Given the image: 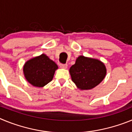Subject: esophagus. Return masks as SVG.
<instances>
[{"label": "esophagus", "instance_id": "obj_1", "mask_svg": "<svg viewBox=\"0 0 132 132\" xmlns=\"http://www.w3.org/2000/svg\"><path fill=\"white\" fill-rule=\"evenodd\" d=\"M61 68L62 69H67V64H59Z\"/></svg>", "mask_w": 132, "mask_h": 132}]
</instances>
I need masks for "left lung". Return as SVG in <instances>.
<instances>
[{"label":"left lung","instance_id":"1","mask_svg":"<svg viewBox=\"0 0 132 132\" xmlns=\"http://www.w3.org/2000/svg\"><path fill=\"white\" fill-rule=\"evenodd\" d=\"M69 73L77 88L90 90L102 82L106 74V69L98 59L80 55L71 67Z\"/></svg>","mask_w":132,"mask_h":132}]
</instances>
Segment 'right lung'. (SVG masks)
I'll return each instance as SVG.
<instances>
[{"mask_svg": "<svg viewBox=\"0 0 132 132\" xmlns=\"http://www.w3.org/2000/svg\"><path fill=\"white\" fill-rule=\"evenodd\" d=\"M57 69V65L54 61L46 55L42 54L26 61L23 71L26 79L31 85L43 87L52 81Z\"/></svg>", "mask_w": 132, "mask_h": 132, "instance_id": "add662e5", "label": "right lung"}]
</instances>
